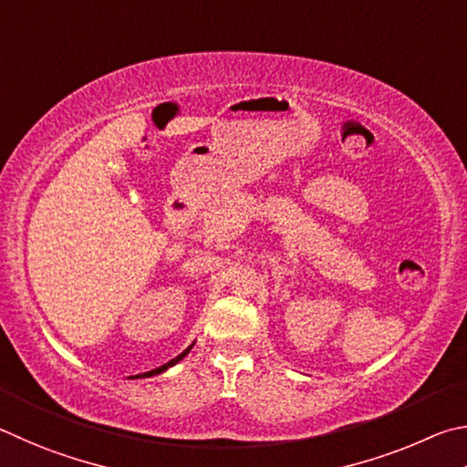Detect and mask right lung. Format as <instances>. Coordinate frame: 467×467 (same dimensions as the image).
Listing matches in <instances>:
<instances>
[{"instance_id":"add662e5","label":"right lung","mask_w":467,"mask_h":467,"mask_svg":"<svg viewBox=\"0 0 467 467\" xmlns=\"http://www.w3.org/2000/svg\"><path fill=\"white\" fill-rule=\"evenodd\" d=\"M191 348H192V347H188V348L184 350V353H180V355H178L176 358H171V361H170V363H166V365H161V367H160V369H155V371H151V373H161V371H166V369H168V367H171V365H176L178 361H182V358H184V357L188 355V350H191Z\"/></svg>"}]
</instances>
